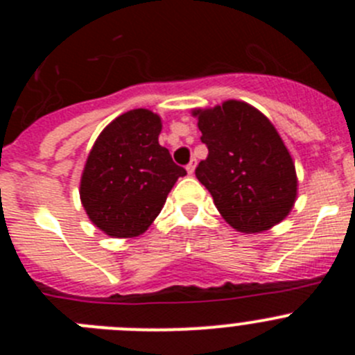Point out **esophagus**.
I'll use <instances>...</instances> for the list:
<instances>
[{"label":"esophagus","instance_id":"1","mask_svg":"<svg viewBox=\"0 0 355 355\" xmlns=\"http://www.w3.org/2000/svg\"><path fill=\"white\" fill-rule=\"evenodd\" d=\"M193 171H196V159H192V162H190V163H188V165H187V172H188V174L192 175Z\"/></svg>","mask_w":355,"mask_h":355}]
</instances>
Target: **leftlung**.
I'll return each mask as SVG.
<instances>
[{"mask_svg":"<svg viewBox=\"0 0 355 355\" xmlns=\"http://www.w3.org/2000/svg\"><path fill=\"white\" fill-rule=\"evenodd\" d=\"M192 114L208 147L196 175L225 222L240 233H261L284 220L297 199V172L274 124L234 99Z\"/></svg>","mask_w":355,"mask_h":355,"instance_id":"1","label":"left lung"}]
</instances>
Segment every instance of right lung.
<instances>
[{"mask_svg":"<svg viewBox=\"0 0 355 355\" xmlns=\"http://www.w3.org/2000/svg\"><path fill=\"white\" fill-rule=\"evenodd\" d=\"M159 115L130 110L110 122L89 153L80 199L92 224L108 236L146 233L178 178L187 175L159 146Z\"/></svg>","mask_w":355,"mask_h":355,"instance_id":"right-lung-1","label":"right lung"}]
</instances>
